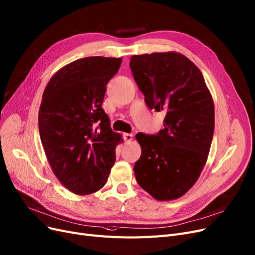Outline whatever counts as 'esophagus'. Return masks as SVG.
<instances>
[{
    "label": "esophagus",
    "mask_w": 255,
    "mask_h": 255,
    "mask_svg": "<svg viewBox=\"0 0 255 255\" xmlns=\"http://www.w3.org/2000/svg\"><path fill=\"white\" fill-rule=\"evenodd\" d=\"M133 134H125V140L127 142H130L131 140H133Z\"/></svg>",
    "instance_id": "34e87169"
}]
</instances>
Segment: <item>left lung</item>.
I'll return each mask as SVG.
<instances>
[{
  "label": "left lung",
  "mask_w": 255,
  "mask_h": 255,
  "mask_svg": "<svg viewBox=\"0 0 255 255\" xmlns=\"http://www.w3.org/2000/svg\"><path fill=\"white\" fill-rule=\"evenodd\" d=\"M129 67L150 110L164 111L157 135L138 133V184L158 201L182 197L199 179L215 130V105L204 77L178 52L133 55Z\"/></svg>",
  "instance_id": "8db88e82"
}]
</instances>
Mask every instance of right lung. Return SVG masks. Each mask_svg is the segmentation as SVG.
I'll return each mask as SVG.
<instances>
[{
  "mask_svg": "<svg viewBox=\"0 0 255 255\" xmlns=\"http://www.w3.org/2000/svg\"><path fill=\"white\" fill-rule=\"evenodd\" d=\"M122 58L74 60L51 77L38 112V129L54 175L80 196L103 188L116 161L121 135L112 130L103 109L106 86Z\"/></svg>",
  "mask_w": 255,
  "mask_h": 255,
  "instance_id": "add662e5",
  "label": "right lung"
}]
</instances>
